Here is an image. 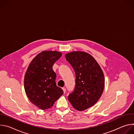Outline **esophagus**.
Returning <instances> with one entry per match:
<instances>
[{
	"instance_id": "34e87169",
	"label": "esophagus",
	"mask_w": 134,
	"mask_h": 134,
	"mask_svg": "<svg viewBox=\"0 0 134 134\" xmlns=\"http://www.w3.org/2000/svg\"><path fill=\"white\" fill-rule=\"evenodd\" d=\"M63 91L64 92V93H66V89L65 87H63Z\"/></svg>"
}]
</instances>
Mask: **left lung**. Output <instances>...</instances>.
I'll use <instances>...</instances> for the list:
<instances>
[{
  "label": "left lung",
  "instance_id": "left-lung-1",
  "mask_svg": "<svg viewBox=\"0 0 134 134\" xmlns=\"http://www.w3.org/2000/svg\"><path fill=\"white\" fill-rule=\"evenodd\" d=\"M76 76L75 86L68 99L76 110L83 111L93 106L100 98L104 87L102 69L87 53L74 51L65 55Z\"/></svg>",
  "mask_w": 134,
  "mask_h": 134
}]
</instances>
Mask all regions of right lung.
I'll return each mask as SVG.
<instances>
[{"label":"right lung","mask_w":134,"mask_h":134,"mask_svg":"<svg viewBox=\"0 0 134 134\" xmlns=\"http://www.w3.org/2000/svg\"><path fill=\"white\" fill-rule=\"evenodd\" d=\"M62 56L58 51H42L30 64L24 77V88L30 101L42 110L50 108L64 93L55 83L52 69Z\"/></svg>","instance_id":"add662e5"}]
</instances>
